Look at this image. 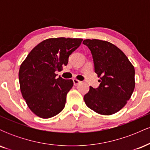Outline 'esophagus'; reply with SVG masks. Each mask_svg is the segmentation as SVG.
Listing matches in <instances>:
<instances>
[{
    "instance_id": "obj_1",
    "label": "esophagus",
    "mask_w": 150,
    "mask_h": 150,
    "mask_svg": "<svg viewBox=\"0 0 150 150\" xmlns=\"http://www.w3.org/2000/svg\"><path fill=\"white\" fill-rule=\"evenodd\" d=\"M73 83H74V85H75V86H77V85H78L80 83V80H77V79H73Z\"/></svg>"
}]
</instances>
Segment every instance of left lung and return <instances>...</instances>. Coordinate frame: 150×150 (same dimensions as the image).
<instances>
[{"label": "left lung", "mask_w": 150, "mask_h": 150, "mask_svg": "<svg viewBox=\"0 0 150 150\" xmlns=\"http://www.w3.org/2000/svg\"><path fill=\"white\" fill-rule=\"evenodd\" d=\"M83 44L92 53L94 71L101 80L97 89L89 87L84 96L86 105L101 115L119 111L130 99L135 89V68L125 53L111 43L85 39Z\"/></svg>", "instance_id": "left-lung-1"}]
</instances>
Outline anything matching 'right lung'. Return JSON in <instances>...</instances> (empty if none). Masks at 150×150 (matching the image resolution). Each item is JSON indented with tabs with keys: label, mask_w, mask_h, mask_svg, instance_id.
Here are the masks:
<instances>
[{
	"label": "right lung",
	"mask_w": 150,
	"mask_h": 150,
	"mask_svg": "<svg viewBox=\"0 0 150 150\" xmlns=\"http://www.w3.org/2000/svg\"><path fill=\"white\" fill-rule=\"evenodd\" d=\"M82 42V39L65 37L46 39L22 62L19 70L20 90L28 107L37 116L51 118L64 108L73 82L56 78V72L67 65L69 56Z\"/></svg>",
	"instance_id": "obj_1"
}]
</instances>
